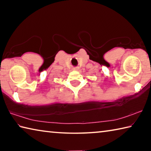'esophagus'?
<instances>
[{
	"mask_svg": "<svg viewBox=\"0 0 151 151\" xmlns=\"http://www.w3.org/2000/svg\"><path fill=\"white\" fill-rule=\"evenodd\" d=\"M79 68H78V67H77V66H74V67H73V70H77Z\"/></svg>",
	"mask_w": 151,
	"mask_h": 151,
	"instance_id": "34e87169",
	"label": "esophagus"
}]
</instances>
